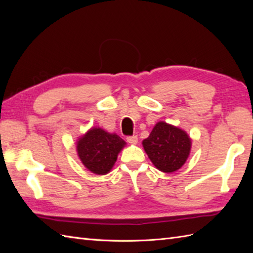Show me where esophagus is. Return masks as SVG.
<instances>
[{"instance_id":"esophagus-1","label":"esophagus","mask_w":253,"mask_h":253,"mask_svg":"<svg viewBox=\"0 0 253 253\" xmlns=\"http://www.w3.org/2000/svg\"><path fill=\"white\" fill-rule=\"evenodd\" d=\"M127 142L130 143V144H137L138 143V137L137 136L127 137Z\"/></svg>"}]
</instances>
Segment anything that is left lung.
Listing matches in <instances>:
<instances>
[{"label":"left lung","mask_w":253,"mask_h":253,"mask_svg":"<svg viewBox=\"0 0 253 253\" xmlns=\"http://www.w3.org/2000/svg\"><path fill=\"white\" fill-rule=\"evenodd\" d=\"M142 146L155 168L163 173H173L189 157L191 139L180 128L159 122L150 136L142 141Z\"/></svg>","instance_id":"1"}]
</instances>
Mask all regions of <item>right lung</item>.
<instances>
[{"instance_id":"right-lung-1","label":"right lung","mask_w":253,"mask_h":253,"mask_svg":"<svg viewBox=\"0 0 253 253\" xmlns=\"http://www.w3.org/2000/svg\"><path fill=\"white\" fill-rule=\"evenodd\" d=\"M126 142L116 133L99 127L89 129L77 141V154L85 169L96 175H105L114 166L117 155Z\"/></svg>"}]
</instances>
